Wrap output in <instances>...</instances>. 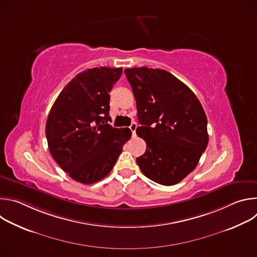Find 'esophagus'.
<instances>
[{
    "label": "esophagus",
    "mask_w": 257,
    "mask_h": 257,
    "mask_svg": "<svg viewBox=\"0 0 257 257\" xmlns=\"http://www.w3.org/2000/svg\"><path fill=\"white\" fill-rule=\"evenodd\" d=\"M130 130H131V132H132V135L133 136H136V128H137V124L136 123H132L131 125H130Z\"/></svg>",
    "instance_id": "obj_1"
}]
</instances>
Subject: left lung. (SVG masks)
<instances>
[{
	"label": "left lung",
	"instance_id": "left-lung-1",
	"mask_svg": "<svg viewBox=\"0 0 257 257\" xmlns=\"http://www.w3.org/2000/svg\"><path fill=\"white\" fill-rule=\"evenodd\" d=\"M124 72L136 99V133L146 142L136 163L154 182L175 185L196 168L206 150L204 109L193 91L166 70L140 67Z\"/></svg>",
	"mask_w": 257,
	"mask_h": 257
}]
</instances>
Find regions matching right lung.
Listing matches in <instances>:
<instances>
[{
  "label": "right lung",
  "mask_w": 257,
  "mask_h": 257,
  "mask_svg": "<svg viewBox=\"0 0 257 257\" xmlns=\"http://www.w3.org/2000/svg\"><path fill=\"white\" fill-rule=\"evenodd\" d=\"M122 68L95 67L73 78L54 102L46 125L49 150L56 163L73 179L92 184L114 168L129 128L107 122L109 94Z\"/></svg>",
  "instance_id": "right-lung-1"
}]
</instances>
